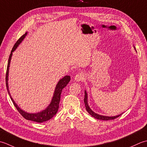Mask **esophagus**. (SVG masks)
<instances>
[{
  "mask_svg": "<svg viewBox=\"0 0 147 147\" xmlns=\"http://www.w3.org/2000/svg\"><path fill=\"white\" fill-rule=\"evenodd\" d=\"M85 79V74L83 72H79L77 74H76V76H75L74 79L77 82H80V81H82V80Z\"/></svg>",
  "mask_w": 147,
  "mask_h": 147,
  "instance_id": "esophagus-1",
  "label": "esophagus"
}]
</instances>
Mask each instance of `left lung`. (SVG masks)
Segmentation results:
<instances>
[{
  "label": "left lung",
  "mask_w": 147,
  "mask_h": 147,
  "mask_svg": "<svg viewBox=\"0 0 147 147\" xmlns=\"http://www.w3.org/2000/svg\"><path fill=\"white\" fill-rule=\"evenodd\" d=\"M134 49H135V47H134ZM84 103H85V107H86V109L87 110V112H88L89 114H90L92 117H93L95 119H97L98 120H103V121H109V120H112V119H115V118L118 117L120 115H122L120 114L118 115H116V116H113V117H109V116H105V115H99L98 113L94 112L92 110L90 109V107H89L88 105V94H87L86 91H85V96H84Z\"/></svg>",
  "instance_id": "obj_1"
}]
</instances>
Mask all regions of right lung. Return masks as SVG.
Segmentation results:
<instances>
[{
  "label": "right lung",
  "mask_w": 147,
  "mask_h": 147,
  "mask_svg": "<svg viewBox=\"0 0 147 147\" xmlns=\"http://www.w3.org/2000/svg\"><path fill=\"white\" fill-rule=\"evenodd\" d=\"M26 35H27V32H26L25 34L23 35L22 37H21L19 39L17 40L16 42L14 45L13 49H12V51L8 59L6 75H5V82H6V87H7V90L8 91V94H9L10 98L11 99L12 101H13L14 105L16 108V109L18 110V111L20 112V114L26 120H29V121H32L41 123V122L48 121V120L53 118V117L56 114V113L58 112V109H59V101H60V97H61L62 90L65 87L67 86L68 83L70 82V76H66L63 78H62L61 79L59 80V82L56 84V86L55 88V92H54L52 100L51 101L49 106L47 107L45 110L38 113H30L26 112L25 111H23V110L21 109L18 106V105L15 103V101H14L13 98H12L11 96L9 90V86H8V76H9V66H10L11 57H12V55H13V52L16 50L18 46H19V44H20V43L22 42L23 40L25 38Z\"/></svg>",
  "instance_id": "add662e5"
}]
</instances>
